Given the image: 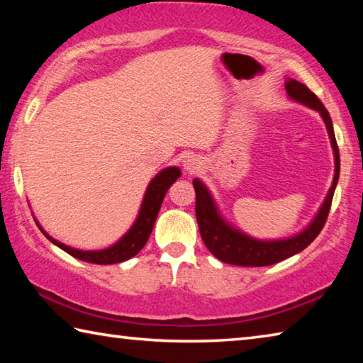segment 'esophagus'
I'll return each instance as SVG.
<instances>
[{"mask_svg":"<svg viewBox=\"0 0 363 363\" xmlns=\"http://www.w3.org/2000/svg\"><path fill=\"white\" fill-rule=\"evenodd\" d=\"M200 168H201V162H200L199 157L190 155V157L184 160V169H186L187 173H194V171L200 169Z\"/></svg>","mask_w":363,"mask_h":363,"instance_id":"34e87169","label":"esophagus"}]
</instances>
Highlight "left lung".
Listing matches in <instances>:
<instances>
[{
  "mask_svg": "<svg viewBox=\"0 0 363 363\" xmlns=\"http://www.w3.org/2000/svg\"><path fill=\"white\" fill-rule=\"evenodd\" d=\"M285 89L290 99L303 104V106L312 110H317L320 113L322 120L325 121L335 155L333 182H331V187L327 196H325L320 210H318L315 218L311 220V224L304 230H301L293 237L280 238V240H257V238L247 235L245 232L235 229V227L227 223L220 216L216 201H214L208 187L200 179H194V189L196 195L195 214L196 223H199L200 235L203 238L206 248L211 251L213 256H216L223 262L233 264V266H270V264L284 261L286 257L294 256L299 251L309 247L323 229L325 220H327L330 213L336 184L337 179H340V150H337L333 123H331L328 110L323 107L320 99L306 84L296 82V79L288 78L285 82Z\"/></svg>",
  "mask_w": 363,
  "mask_h": 363,
  "instance_id": "left-lung-1",
  "label": "left lung"
}]
</instances>
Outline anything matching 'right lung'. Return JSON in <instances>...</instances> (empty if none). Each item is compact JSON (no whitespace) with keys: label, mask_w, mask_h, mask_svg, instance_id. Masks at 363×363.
<instances>
[{"label":"right lung","mask_w":363,"mask_h":363,"mask_svg":"<svg viewBox=\"0 0 363 363\" xmlns=\"http://www.w3.org/2000/svg\"><path fill=\"white\" fill-rule=\"evenodd\" d=\"M177 177H181V169L177 167L164 168L160 171L155 177H153L149 186H147L143 205H140L139 214L136 220H134V224L131 225V229L128 230L118 242L108 248L96 250V251H83V250L67 247V245L60 243L59 240H56V238L48 235L36 220L35 223L40 227L41 232L48 237L49 242H52L56 247L64 250L65 253L72 255L73 257H77V259H82L84 262H93V264L123 262L130 259L133 256H136L139 251L144 248V245L147 243V240H149L152 233L153 224H155L157 220L160 206L163 203L164 195H167L168 189L173 186V182H176Z\"/></svg>","instance_id":"right-lung-1"}]
</instances>
